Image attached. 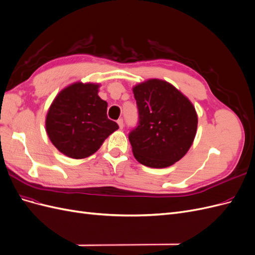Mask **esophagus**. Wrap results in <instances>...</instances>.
Returning a JSON list of instances; mask_svg holds the SVG:
<instances>
[{
  "label": "esophagus",
  "mask_w": 255,
  "mask_h": 255,
  "mask_svg": "<svg viewBox=\"0 0 255 255\" xmlns=\"http://www.w3.org/2000/svg\"><path fill=\"white\" fill-rule=\"evenodd\" d=\"M117 123H118V126H119L120 128H123V119H119L117 121Z\"/></svg>",
  "instance_id": "34e87169"
}]
</instances>
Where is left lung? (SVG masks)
<instances>
[{"label":"left lung","mask_w":255,"mask_h":255,"mask_svg":"<svg viewBox=\"0 0 255 255\" xmlns=\"http://www.w3.org/2000/svg\"><path fill=\"white\" fill-rule=\"evenodd\" d=\"M138 126L128 140L135 158L151 168H166L180 160L195 139V106L171 84L153 79L133 88Z\"/></svg>","instance_id":"obj_1"}]
</instances>
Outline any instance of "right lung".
I'll use <instances>...</instances> for the list:
<instances>
[{"mask_svg":"<svg viewBox=\"0 0 255 255\" xmlns=\"http://www.w3.org/2000/svg\"><path fill=\"white\" fill-rule=\"evenodd\" d=\"M99 84L74 83L51 104L45 128L56 149L71 158L97 152L119 127L107 118V102L98 96Z\"/></svg>","mask_w":255,"mask_h":255,"instance_id":"right-lung-1","label":"right lung"}]
</instances>
